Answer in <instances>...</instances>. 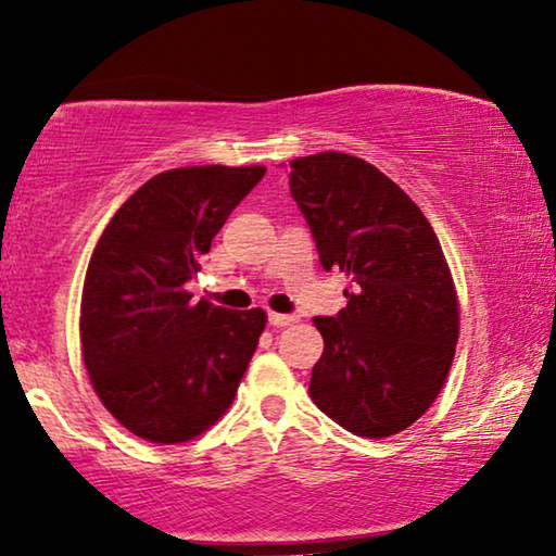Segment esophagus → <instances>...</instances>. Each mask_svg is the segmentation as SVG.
Listing matches in <instances>:
<instances>
[{
    "instance_id": "1",
    "label": "esophagus",
    "mask_w": 556,
    "mask_h": 556,
    "mask_svg": "<svg viewBox=\"0 0 556 556\" xmlns=\"http://www.w3.org/2000/svg\"><path fill=\"white\" fill-rule=\"evenodd\" d=\"M268 324L273 326V329H283V326H291V324H295V316H291V314H268Z\"/></svg>"
}]
</instances>
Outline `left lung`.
<instances>
[{
	"label": "left lung",
	"mask_w": 556,
	"mask_h": 556,
	"mask_svg": "<svg viewBox=\"0 0 556 556\" xmlns=\"http://www.w3.org/2000/svg\"><path fill=\"white\" fill-rule=\"evenodd\" d=\"M291 197L326 270L352 286L337 316H316L321 359L311 400L349 432L387 438L438 397L458 341V299L420 207L364 159L324 151L291 162Z\"/></svg>",
	"instance_id": "obj_1"
}]
</instances>
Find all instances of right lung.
Listing matches in <instances>:
<instances>
[{
    "label": "right lung",
    "instance_id": "right-lung-1",
    "mask_svg": "<svg viewBox=\"0 0 556 556\" xmlns=\"http://www.w3.org/2000/svg\"><path fill=\"white\" fill-rule=\"evenodd\" d=\"M263 174L219 164L156 174L121 204L90 255L83 359L105 409L134 435L185 443L232 405L265 311L194 303L187 283Z\"/></svg>",
    "mask_w": 556,
    "mask_h": 556
}]
</instances>
